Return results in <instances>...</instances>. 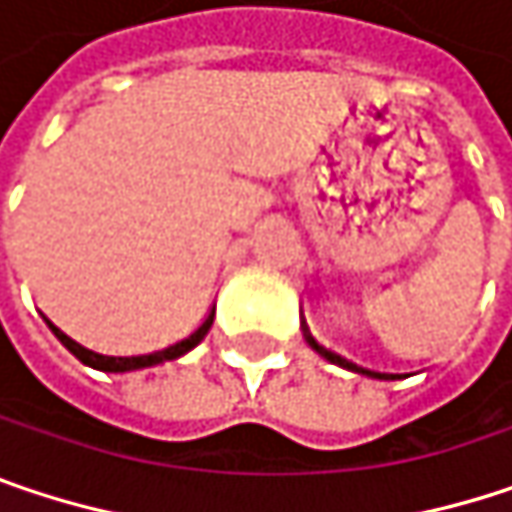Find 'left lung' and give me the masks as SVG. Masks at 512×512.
I'll return each mask as SVG.
<instances>
[{
  "label": "left lung",
  "instance_id": "left-lung-1",
  "mask_svg": "<svg viewBox=\"0 0 512 512\" xmlns=\"http://www.w3.org/2000/svg\"><path fill=\"white\" fill-rule=\"evenodd\" d=\"M302 331H304V340H307V346L316 351L319 357H325L328 363H334V366H343V369H349V372L366 375V378H378V381H404V378L416 375V372H378V369H366V366H357V363H354V360H349V357H343V354H337V351L319 346V343L313 340V334H310V328H307V322H304V319H302Z\"/></svg>",
  "mask_w": 512,
  "mask_h": 512
}]
</instances>
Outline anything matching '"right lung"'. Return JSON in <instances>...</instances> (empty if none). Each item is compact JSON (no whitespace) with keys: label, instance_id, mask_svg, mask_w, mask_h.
<instances>
[{"label":"right lung","instance_id":"add662e5","mask_svg":"<svg viewBox=\"0 0 512 512\" xmlns=\"http://www.w3.org/2000/svg\"><path fill=\"white\" fill-rule=\"evenodd\" d=\"M40 316H43V313H40ZM43 319H46V316H43ZM46 325L52 328V334H55V337H58V340H61L84 366L99 369V372H134V369L158 366V363H166V360H178V357H184L187 351L196 349V346L208 337L210 325H213V307H210V313L202 319V325H199L196 331H190L187 337H181V340H175V343H169V346H163V349L143 351V354H99V351L75 343L70 334H64L55 322L46 319Z\"/></svg>","mask_w":512,"mask_h":512}]
</instances>
